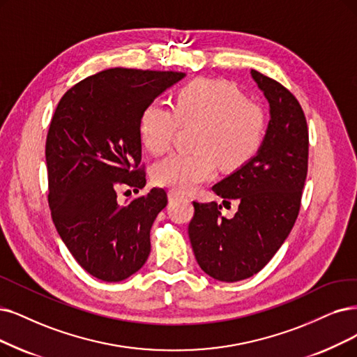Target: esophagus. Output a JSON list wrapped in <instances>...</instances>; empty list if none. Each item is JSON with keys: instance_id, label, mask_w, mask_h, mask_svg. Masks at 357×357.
<instances>
[{"instance_id": "obj_1", "label": "esophagus", "mask_w": 357, "mask_h": 357, "mask_svg": "<svg viewBox=\"0 0 357 357\" xmlns=\"http://www.w3.org/2000/svg\"><path fill=\"white\" fill-rule=\"evenodd\" d=\"M180 197V193L176 190H169L168 192V201H176V199Z\"/></svg>"}]
</instances>
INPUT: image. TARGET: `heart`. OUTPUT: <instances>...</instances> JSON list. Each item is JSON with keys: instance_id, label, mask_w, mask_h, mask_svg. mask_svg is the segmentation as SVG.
<instances>
[{"instance_id": "heart-1", "label": "heart", "mask_w": 357, "mask_h": 357, "mask_svg": "<svg viewBox=\"0 0 357 357\" xmlns=\"http://www.w3.org/2000/svg\"><path fill=\"white\" fill-rule=\"evenodd\" d=\"M199 126L195 153H171L156 162L153 181L178 193L190 192L215 174L218 162L236 169L259 151L266 129L264 109L246 101L225 80L196 79L177 91L173 108L149 102L140 112L139 133L144 146L161 155L173 144L178 126Z\"/></svg>"}]
</instances>
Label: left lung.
Masks as SVG:
<instances>
[{"instance_id": "left-lung-1", "label": "left lung", "mask_w": 357, "mask_h": 357, "mask_svg": "<svg viewBox=\"0 0 357 357\" xmlns=\"http://www.w3.org/2000/svg\"><path fill=\"white\" fill-rule=\"evenodd\" d=\"M250 75L269 102V123L259 151L212 190L237 199L233 218L217 202H193L189 237L205 273L224 282L246 280L273 259L291 231L307 174L309 132L294 95L256 70Z\"/></svg>"}]
</instances>
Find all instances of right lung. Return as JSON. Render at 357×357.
<instances>
[{"mask_svg": "<svg viewBox=\"0 0 357 357\" xmlns=\"http://www.w3.org/2000/svg\"><path fill=\"white\" fill-rule=\"evenodd\" d=\"M184 76L108 68L75 84L55 108L45 145L51 217L73 258L98 280L123 281L148 259L167 193L153 188L120 205L117 189L145 188L140 112Z\"/></svg>", "mask_w": 357, "mask_h": 357, "instance_id": "right-lung-1", "label": "right lung"}]
</instances>
